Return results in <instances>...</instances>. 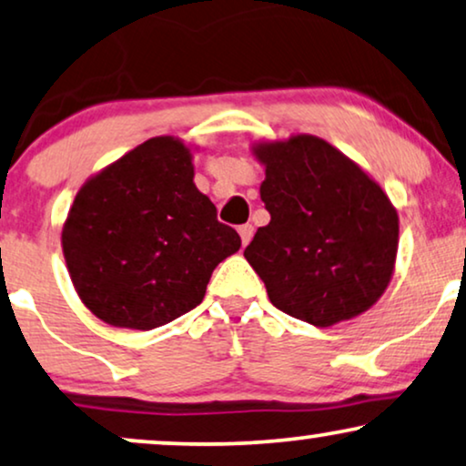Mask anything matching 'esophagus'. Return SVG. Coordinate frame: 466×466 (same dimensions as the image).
<instances>
[{"instance_id": "1", "label": "esophagus", "mask_w": 466, "mask_h": 466, "mask_svg": "<svg viewBox=\"0 0 466 466\" xmlns=\"http://www.w3.org/2000/svg\"><path fill=\"white\" fill-rule=\"evenodd\" d=\"M238 231H239V238H241V244H248V241H250L252 239V233H255V227H252V225H241L239 228H238Z\"/></svg>"}]
</instances>
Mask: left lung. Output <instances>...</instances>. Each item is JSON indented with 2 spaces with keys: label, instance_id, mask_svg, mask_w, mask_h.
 <instances>
[{
  "label": "left lung",
  "instance_id": "8db88e82",
  "mask_svg": "<svg viewBox=\"0 0 466 466\" xmlns=\"http://www.w3.org/2000/svg\"><path fill=\"white\" fill-rule=\"evenodd\" d=\"M255 154L271 220L244 257L271 304L317 328L366 312L394 274L398 214L388 195L319 137L261 143Z\"/></svg>",
  "mask_w": 466,
  "mask_h": 466
}]
</instances>
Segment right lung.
<instances>
[{
	"mask_svg": "<svg viewBox=\"0 0 466 466\" xmlns=\"http://www.w3.org/2000/svg\"><path fill=\"white\" fill-rule=\"evenodd\" d=\"M192 177L190 149L156 137L78 190L62 248L78 298L105 323H171L201 304L211 271L239 250L238 231Z\"/></svg>",
	"mask_w": 466,
	"mask_h": 466,
	"instance_id": "1",
	"label": "right lung"
}]
</instances>
